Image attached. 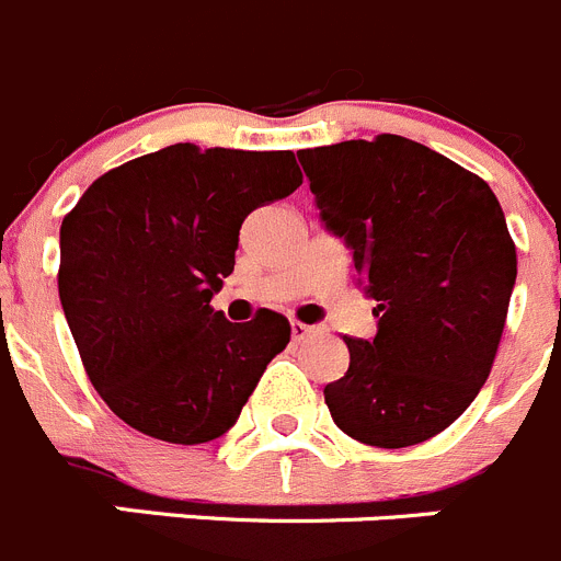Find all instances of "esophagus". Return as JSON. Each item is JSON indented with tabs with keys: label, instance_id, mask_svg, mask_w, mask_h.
<instances>
[{
	"label": "esophagus",
	"instance_id": "esophagus-1",
	"mask_svg": "<svg viewBox=\"0 0 561 561\" xmlns=\"http://www.w3.org/2000/svg\"><path fill=\"white\" fill-rule=\"evenodd\" d=\"M308 333H314V328L311 325H302V322H291V339H295V342H300V339H306Z\"/></svg>",
	"mask_w": 561,
	"mask_h": 561
}]
</instances>
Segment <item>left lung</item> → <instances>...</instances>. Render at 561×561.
<instances>
[{
  "instance_id": "1",
  "label": "left lung",
  "mask_w": 561,
  "mask_h": 561,
  "mask_svg": "<svg viewBox=\"0 0 561 561\" xmlns=\"http://www.w3.org/2000/svg\"><path fill=\"white\" fill-rule=\"evenodd\" d=\"M297 158L378 317L369 342L344 336L351 367L325 387L333 423L375 448L431 439L495 362L517 277L501 203L479 174L389 133Z\"/></svg>"
}]
</instances>
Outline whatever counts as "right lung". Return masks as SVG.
Returning a JSON list of instances; mask_svg holds the SVG:
<instances>
[{
    "instance_id": "add662e5",
    "label": "right lung",
    "mask_w": 561,
    "mask_h": 561,
    "mask_svg": "<svg viewBox=\"0 0 561 561\" xmlns=\"http://www.w3.org/2000/svg\"><path fill=\"white\" fill-rule=\"evenodd\" d=\"M302 183L295 152L172 144L94 180L60 225L58 291L82 367L130 428L203 445L236 425L289 320L210 308L247 214Z\"/></svg>"
}]
</instances>
